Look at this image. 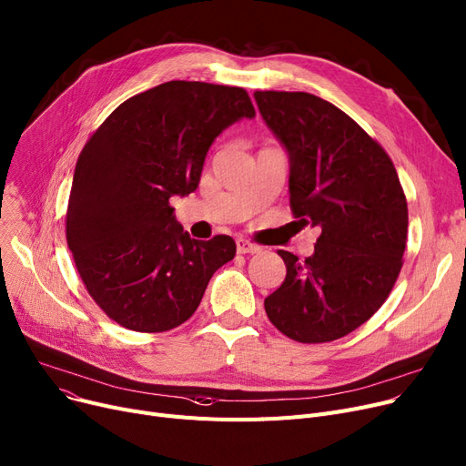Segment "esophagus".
<instances>
[{"mask_svg":"<svg viewBox=\"0 0 466 466\" xmlns=\"http://www.w3.org/2000/svg\"><path fill=\"white\" fill-rule=\"evenodd\" d=\"M236 249H238V253H241V255H248V253H258L260 251V248L257 246V243H251V241H248V239H243V238H239L238 241H236Z\"/></svg>","mask_w":466,"mask_h":466,"instance_id":"obj_1","label":"esophagus"}]
</instances>
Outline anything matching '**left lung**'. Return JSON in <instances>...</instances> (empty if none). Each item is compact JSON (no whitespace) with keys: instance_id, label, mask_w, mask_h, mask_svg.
Instances as JSON below:
<instances>
[{"instance_id":"1","label":"left lung","mask_w":466,"mask_h":466,"mask_svg":"<svg viewBox=\"0 0 466 466\" xmlns=\"http://www.w3.org/2000/svg\"><path fill=\"white\" fill-rule=\"evenodd\" d=\"M255 100L289 155L292 215L321 230L304 260L278 251L287 276L264 309L290 339L332 341L369 321L393 289L408 238L406 196L383 147L330 102L276 90H257Z\"/></svg>"}]
</instances>
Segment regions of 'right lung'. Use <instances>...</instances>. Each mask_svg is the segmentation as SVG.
I'll list each match as a JSON object with an SVG mask.
<instances>
[{"instance_id":"1","label":"right lung","mask_w":466,"mask_h":466,"mask_svg":"<svg viewBox=\"0 0 466 466\" xmlns=\"http://www.w3.org/2000/svg\"><path fill=\"white\" fill-rule=\"evenodd\" d=\"M243 116L255 107L239 86L169 81L120 104L86 141L66 238L88 295L120 327H179L234 258L230 236L192 239L169 198L196 190L211 143Z\"/></svg>"}]
</instances>
